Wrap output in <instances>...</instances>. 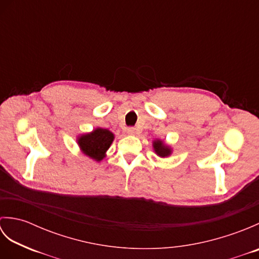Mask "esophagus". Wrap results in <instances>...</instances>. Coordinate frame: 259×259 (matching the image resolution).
Returning <instances> with one entry per match:
<instances>
[{
    "instance_id": "1",
    "label": "esophagus",
    "mask_w": 259,
    "mask_h": 259,
    "mask_svg": "<svg viewBox=\"0 0 259 259\" xmlns=\"http://www.w3.org/2000/svg\"><path fill=\"white\" fill-rule=\"evenodd\" d=\"M126 134L128 135H135L136 134V128H134V126H129V128H126Z\"/></svg>"
}]
</instances>
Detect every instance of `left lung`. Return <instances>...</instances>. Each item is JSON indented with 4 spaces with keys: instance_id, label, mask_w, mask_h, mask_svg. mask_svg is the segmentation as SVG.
Segmentation results:
<instances>
[{
    "instance_id": "left-lung-1",
    "label": "left lung",
    "mask_w": 259,
    "mask_h": 259,
    "mask_svg": "<svg viewBox=\"0 0 259 259\" xmlns=\"http://www.w3.org/2000/svg\"><path fill=\"white\" fill-rule=\"evenodd\" d=\"M153 148H155V151L157 152V155L160 157H167L170 155V152H171L169 148L164 146L162 144V141L160 140H156L153 142Z\"/></svg>"
}]
</instances>
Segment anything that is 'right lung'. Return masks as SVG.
Wrapping results in <instances>:
<instances>
[{
  "mask_svg": "<svg viewBox=\"0 0 259 259\" xmlns=\"http://www.w3.org/2000/svg\"><path fill=\"white\" fill-rule=\"evenodd\" d=\"M113 141V135L108 129H96L93 133L80 137L79 146L87 156L100 161L104 158V153L109 149Z\"/></svg>",
  "mask_w": 259,
  "mask_h": 259,
  "instance_id": "add662e5",
  "label": "right lung"
}]
</instances>
